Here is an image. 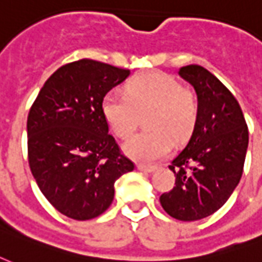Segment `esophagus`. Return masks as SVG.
<instances>
[{
    "label": "esophagus",
    "instance_id": "1",
    "mask_svg": "<svg viewBox=\"0 0 262 262\" xmlns=\"http://www.w3.org/2000/svg\"><path fill=\"white\" fill-rule=\"evenodd\" d=\"M137 169L141 170V172H146V173H151L157 169L156 165H146V164H139L137 165Z\"/></svg>",
    "mask_w": 262,
    "mask_h": 262
}]
</instances>
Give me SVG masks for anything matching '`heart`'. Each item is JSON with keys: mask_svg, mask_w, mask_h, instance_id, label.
<instances>
[{"mask_svg": "<svg viewBox=\"0 0 262 262\" xmlns=\"http://www.w3.org/2000/svg\"><path fill=\"white\" fill-rule=\"evenodd\" d=\"M125 94L106 93L101 104L104 119L121 139L135 132L139 112L147 110L148 129L137 133L125 144L127 156L151 162L166 156L173 139L185 140L194 129L199 104L191 90L179 86L172 76L151 72L126 84Z\"/></svg>", "mask_w": 262, "mask_h": 262, "instance_id": "heart-1", "label": "heart"}]
</instances>
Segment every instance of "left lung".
I'll return each mask as SVG.
<instances>
[{
	"label": "left lung",
	"mask_w": 262,
	"mask_h": 262,
	"mask_svg": "<svg viewBox=\"0 0 262 262\" xmlns=\"http://www.w3.org/2000/svg\"><path fill=\"white\" fill-rule=\"evenodd\" d=\"M194 87L199 114L189 143L170 162L175 187L160 197L172 218L199 221L228 201L243 173L249 129L233 94L200 65L179 69Z\"/></svg>",
	"instance_id": "8db88e82"
}]
</instances>
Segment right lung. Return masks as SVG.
I'll return each mask as SVG.
<instances>
[{
    "label": "right lung",
    "instance_id": "add662e5",
    "mask_svg": "<svg viewBox=\"0 0 262 262\" xmlns=\"http://www.w3.org/2000/svg\"><path fill=\"white\" fill-rule=\"evenodd\" d=\"M129 69L79 59L48 77L28 116L29 165L46 199L72 220L111 205L115 182L135 169L108 133L101 104Z\"/></svg>",
    "mask_w": 262,
    "mask_h": 262
}]
</instances>
